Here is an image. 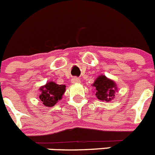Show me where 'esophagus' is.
<instances>
[{"instance_id": "esophagus-1", "label": "esophagus", "mask_w": 155, "mask_h": 155, "mask_svg": "<svg viewBox=\"0 0 155 155\" xmlns=\"http://www.w3.org/2000/svg\"><path fill=\"white\" fill-rule=\"evenodd\" d=\"M72 82H73V83H78V82H80V78H77V77L73 78H72Z\"/></svg>"}]
</instances>
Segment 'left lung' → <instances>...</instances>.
I'll list each match as a JSON object with an SVG mask.
<instances>
[{
    "instance_id": "left-lung-1",
    "label": "left lung",
    "mask_w": 155,
    "mask_h": 155,
    "mask_svg": "<svg viewBox=\"0 0 155 155\" xmlns=\"http://www.w3.org/2000/svg\"><path fill=\"white\" fill-rule=\"evenodd\" d=\"M93 86L95 87V95L99 100L109 102L113 98L116 87V84L112 80H109L106 77L102 75L95 80Z\"/></svg>"
}]
</instances>
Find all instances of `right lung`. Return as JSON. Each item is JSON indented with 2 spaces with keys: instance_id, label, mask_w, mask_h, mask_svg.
I'll list each match as a JSON object with an SVG mask.
<instances>
[{
  "instance_id": "add662e5",
  "label": "right lung",
  "mask_w": 155,
  "mask_h": 155,
  "mask_svg": "<svg viewBox=\"0 0 155 155\" xmlns=\"http://www.w3.org/2000/svg\"><path fill=\"white\" fill-rule=\"evenodd\" d=\"M66 86L64 84H57L54 82H49L43 87H40L41 94L39 99L47 107H52L58 100L61 99L64 94Z\"/></svg>"
}]
</instances>
